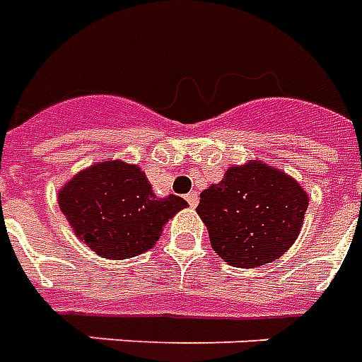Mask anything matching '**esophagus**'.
I'll return each mask as SVG.
<instances>
[{
	"mask_svg": "<svg viewBox=\"0 0 362 362\" xmlns=\"http://www.w3.org/2000/svg\"><path fill=\"white\" fill-rule=\"evenodd\" d=\"M185 198H187V202H189V206H191V208H194V206L198 204V192L197 191H191Z\"/></svg>",
	"mask_w": 362,
	"mask_h": 362,
	"instance_id": "obj_1",
	"label": "esophagus"
}]
</instances>
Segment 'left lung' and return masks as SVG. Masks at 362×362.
Wrapping results in <instances>:
<instances>
[{
  "label": "left lung",
  "mask_w": 362,
  "mask_h": 362,
  "mask_svg": "<svg viewBox=\"0 0 362 362\" xmlns=\"http://www.w3.org/2000/svg\"><path fill=\"white\" fill-rule=\"evenodd\" d=\"M307 206L309 197L292 175L248 160L200 192L197 211L223 262L254 269L279 259L296 243Z\"/></svg>",
  "instance_id": "1"
}]
</instances>
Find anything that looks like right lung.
Masks as SVG:
<instances>
[{"label":"right lung","mask_w":362,"mask_h":362,"mask_svg":"<svg viewBox=\"0 0 362 362\" xmlns=\"http://www.w3.org/2000/svg\"><path fill=\"white\" fill-rule=\"evenodd\" d=\"M59 208L88 248L108 259L151 250L165 223L187 208L175 194L158 198L145 171L124 160L95 162L59 189Z\"/></svg>","instance_id":"obj_1"}]
</instances>
